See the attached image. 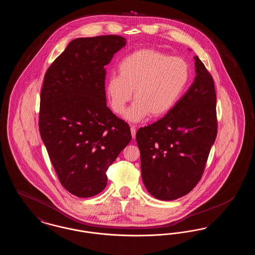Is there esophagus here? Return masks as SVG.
Masks as SVG:
<instances>
[{
    "label": "esophagus",
    "mask_w": 255,
    "mask_h": 255,
    "mask_svg": "<svg viewBox=\"0 0 255 255\" xmlns=\"http://www.w3.org/2000/svg\"><path fill=\"white\" fill-rule=\"evenodd\" d=\"M131 133H132V137L134 138L135 137V133H136V130L134 127H131Z\"/></svg>",
    "instance_id": "esophagus-1"
}]
</instances>
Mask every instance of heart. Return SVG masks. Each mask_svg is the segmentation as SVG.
Returning a JSON list of instances; mask_svg holds the SVG:
<instances>
[{
	"label": "heart",
	"mask_w": 255,
	"mask_h": 255,
	"mask_svg": "<svg viewBox=\"0 0 255 255\" xmlns=\"http://www.w3.org/2000/svg\"><path fill=\"white\" fill-rule=\"evenodd\" d=\"M119 76H110L107 94L112 109L122 114L132 98L135 102L125 118L139 122L148 115L160 118L173 109L182 96L190 76L188 64L181 57L154 49H140L124 57Z\"/></svg>",
	"instance_id": "obj_1"
}]
</instances>
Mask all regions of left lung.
Wrapping results in <instances>:
<instances>
[{"instance_id":"1","label":"left lung","mask_w":255,"mask_h":255,"mask_svg":"<svg viewBox=\"0 0 255 255\" xmlns=\"http://www.w3.org/2000/svg\"><path fill=\"white\" fill-rule=\"evenodd\" d=\"M197 75L176 106L135 134L142 181L158 200L189 193L200 182L218 130L214 80L195 57Z\"/></svg>"}]
</instances>
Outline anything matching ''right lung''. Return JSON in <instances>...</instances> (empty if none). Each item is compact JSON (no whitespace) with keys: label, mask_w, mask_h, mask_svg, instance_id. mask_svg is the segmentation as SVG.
Returning <instances> with one entry per match:
<instances>
[{"label":"right lung","mask_w":255,"mask_h":255,"mask_svg":"<svg viewBox=\"0 0 255 255\" xmlns=\"http://www.w3.org/2000/svg\"><path fill=\"white\" fill-rule=\"evenodd\" d=\"M125 45L120 35L74 39L45 73L39 131L62 186L80 198L105 188L107 170L132 139L105 96V66Z\"/></svg>","instance_id":"add662e5"}]
</instances>
